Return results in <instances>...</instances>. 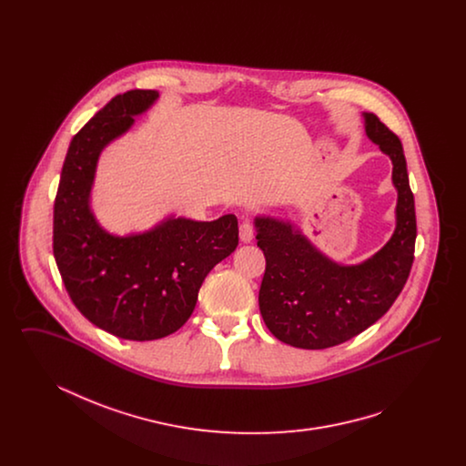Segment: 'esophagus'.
<instances>
[{"instance_id": "esophagus-1", "label": "esophagus", "mask_w": 466, "mask_h": 466, "mask_svg": "<svg viewBox=\"0 0 466 466\" xmlns=\"http://www.w3.org/2000/svg\"><path fill=\"white\" fill-rule=\"evenodd\" d=\"M253 236H255V227L253 223L244 222L239 227V238L243 243H251L253 241Z\"/></svg>"}]
</instances>
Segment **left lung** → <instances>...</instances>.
<instances>
[{
  "label": "left lung",
  "mask_w": 466,
  "mask_h": 466,
  "mask_svg": "<svg viewBox=\"0 0 466 466\" xmlns=\"http://www.w3.org/2000/svg\"><path fill=\"white\" fill-rule=\"evenodd\" d=\"M365 133L393 162L399 192L397 227L376 255L356 266L333 262L289 220L257 217L266 255L258 306L267 329L300 350H327L374 325L397 300L414 262L416 208L399 136L374 113H363Z\"/></svg>",
  "instance_id": "1"
}]
</instances>
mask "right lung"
Instances as JSON below:
<instances>
[{
  "label": "right lung",
  "mask_w": 466,
  "mask_h": 466,
  "mask_svg": "<svg viewBox=\"0 0 466 466\" xmlns=\"http://www.w3.org/2000/svg\"><path fill=\"white\" fill-rule=\"evenodd\" d=\"M157 90H127L97 111L69 143L54 204V257L76 309L101 330L156 340L181 329L209 270L239 243L238 218L169 217L154 228L113 236L90 209L101 152L127 133Z\"/></svg>",
  "instance_id": "obj_1"
}]
</instances>
